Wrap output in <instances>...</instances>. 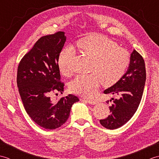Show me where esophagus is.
<instances>
[{
    "label": "esophagus",
    "instance_id": "34e87169",
    "mask_svg": "<svg viewBox=\"0 0 159 159\" xmlns=\"http://www.w3.org/2000/svg\"><path fill=\"white\" fill-rule=\"evenodd\" d=\"M87 102H88L89 104H97V101H96V100H86Z\"/></svg>",
    "mask_w": 159,
    "mask_h": 159
}]
</instances>
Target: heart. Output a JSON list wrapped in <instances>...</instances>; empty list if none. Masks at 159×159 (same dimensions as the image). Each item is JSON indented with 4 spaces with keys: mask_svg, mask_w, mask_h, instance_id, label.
<instances>
[{
    "mask_svg": "<svg viewBox=\"0 0 159 159\" xmlns=\"http://www.w3.org/2000/svg\"><path fill=\"white\" fill-rule=\"evenodd\" d=\"M76 48L92 59L89 74H80L70 83L72 92L85 97L93 96L100 85L111 86L116 83L126 72L130 62L129 54L116 42L98 34H93L79 39ZM74 54L72 47L61 51L58 58V67L64 76L70 74V63Z\"/></svg>",
    "mask_w": 159,
    "mask_h": 159,
    "instance_id": "1",
    "label": "heart"
}]
</instances>
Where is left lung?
Wrapping results in <instances>:
<instances>
[{"label":"left lung","mask_w":159,"mask_h":159,"mask_svg":"<svg viewBox=\"0 0 159 159\" xmlns=\"http://www.w3.org/2000/svg\"><path fill=\"white\" fill-rule=\"evenodd\" d=\"M146 79L144 60L134 50L126 73L116 84L104 91L106 94H117L120 97L118 99L112 98L113 104L109 107L111 113L106 119L100 120L102 126L107 129H117L131 119L140 104Z\"/></svg>","instance_id":"left-lung-1"}]
</instances>
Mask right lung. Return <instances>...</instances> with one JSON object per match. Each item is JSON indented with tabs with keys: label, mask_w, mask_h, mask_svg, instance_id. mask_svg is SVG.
Returning <instances> with one entry per match:
<instances>
[{
	"label": "right lung",
	"mask_w": 159,
	"mask_h": 159,
	"mask_svg": "<svg viewBox=\"0 0 159 159\" xmlns=\"http://www.w3.org/2000/svg\"><path fill=\"white\" fill-rule=\"evenodd\" d=\"M66 41L65 33L43 36L20 61L17 85L26 113L35 122L46 129L60 127L68 119L72 104L79 98L72 94L53 100V92L62 93L59 55Z\"/></svg>",
	"instance_id": "obj_1"
}]
</instances>
